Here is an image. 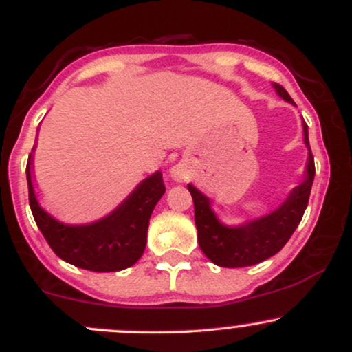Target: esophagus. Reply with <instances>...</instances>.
<instances>
[{
    "label": "esophagus",
    "mask_w": 352,
    "mask_h": 352,
    "mask_svg": "<svg viewBox=\"0 0 352 352\" xmlns=\"http://www.w3.org/2000/svg\"><path fill=\"white\" fill-rule=\"evenodd\" d=\"M172 175H173V179H177V180H185V179H187V173H185V170L182 167L173 168Z\"/></svg>",
    "instance_id": "esophagus-1"
}]
</instances>
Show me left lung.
<instances>
[{
  "label": "left lung",
  "mask_w": 352,
  "mask_h": 352,
  "mask_svg": "<svg viewBox=\"0 0 352 352\" xmlns=\"http://www.w3.org/2000/svg\"><path fill=\"white\" fill-rule=\"evenodd\" d=\"M273 87L286 102H293L285 87L276 82H273ZM302 135H305V145L308 147L305 179L292 190L288 199L268 215L246 221L238 227H228L218 220L208 197L188 184V192L192 193L193 207H195L199 245L208 260L223 268L252 266L276 254L292 238L308 207L314 180V157L311 153L308 125L305 120H302Z\"/></svg>",
  "instance_id": "1"
}]
</instances>
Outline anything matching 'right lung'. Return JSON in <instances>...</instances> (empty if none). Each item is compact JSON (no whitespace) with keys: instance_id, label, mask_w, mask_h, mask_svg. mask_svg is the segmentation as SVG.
I'll list each match as a JSON object with an SVG mask.
<instances>
[{"instance_id":"add662e5","label":"right lung","mask_w":352,"mask_h":352,"mask_svg":"<svg viewBox=\"0 0 352 352\" xmlns=\"http://www.w3.org/2000/svg\"><path fill=\"white\" fill-rule=\"evenodd\" d=\"M33 152L26 165L30 207L52 252L60 260L89 272H120L135 265L147 243L153 208L165 193L162 173L155 172L140 182L107 217L87 225H66L39 205L33 185Z\"/></svg>"}]
</instances>
